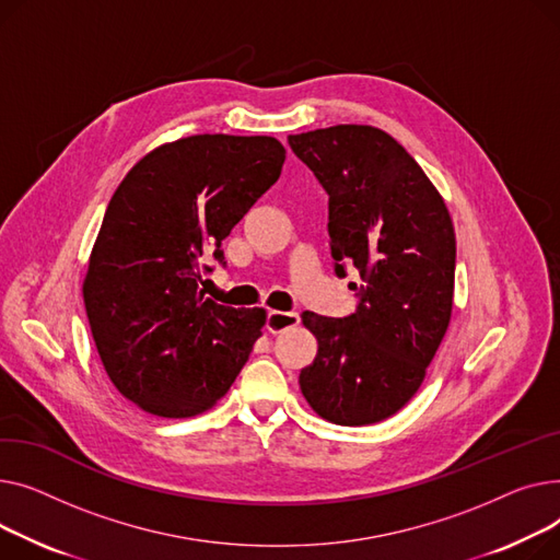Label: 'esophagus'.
<instances>
[{
	"label": "esophagus",
	"instance_id": "1",
	"mask_svg": "<svg viewBox=\"0 0 560 560\" xmlns=\"http://www.w3.org/2000/svg\"><path fill=\"white\" fill-rule=\"evenodd\" d=\"M299 320H301V316L295 312H276V310H271L267 314V330L271 335H278V332H284L287 327L299 325Z\"/></svg>",
	"mask_w": 560,
	"mask_h": 560
}]
</instances>
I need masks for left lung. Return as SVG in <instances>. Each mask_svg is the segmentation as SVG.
I'll return each mask as SVG.
<instances>
[{
    "label": "left lung",
    "mask_w": 560,
    "mask_h": 560,
    "mask_svg": "<svg viewBox=\"0 0 560 560\" xmlns=\"http://www.w3.org/2000/svg\"><path fill=\"white\" fill-rule=\"evenodd\" d=\"M330 196L335 273L364 280L343 318L303 312L318 352L301 390L325 420L359 427L400 411L420 388L452 314L456 240L445 201L388 133L341 124L289 136Z\"/></svg>",
    "instance_id": "1"
}]
</instances>
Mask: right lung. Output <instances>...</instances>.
<instances>
[{
	"label": "right lung",
	"mask_w": 560,
	"mask_h": 560,
	"mask_svg": "<svg viewBox=\"0 0 560 560\" xmlns=\"http://www.w3.org/2000/svg\"><path fill=\"white\" fill-rule=\"evenodd\" d=\"M276 138L191 136L126 174L104 214L83 282L92 339L126 400L162 418L225 396L261 335L265 310L201 291L221 242L282 172Z\"/></svg>",
	"instance_id": "add662e5"
}]
</instances>
